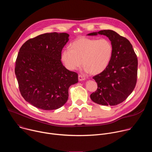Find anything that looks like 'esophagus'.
Masks as SVG:
<instances>
[{"label": "esophagus", "mask_w": 152, "mask_h": 152, "mask_svg": "<svg viewBox=\"0 0 152 152\" xmlns=\"http://www.w3.org/2000/svg\"><path fill=\"white\" fill-rule=\"evenodd\" d=\"M78 79H79V80L81 81V80H85V77L81 75H79V76H78Z\"/></svg>", "instance_id": "esophagus-1"}]
</instances>
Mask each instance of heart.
<instances>
[{"instance_id":"1","label":"heart","mask_w":152,"mask_h":152,"mask_svg":"<svg viewBox=\"0 0 152 152\" xmlns=\"http://www.w3.org/2000/svg\"><path fill=\"white\" fill-rule=\"evenodd\" d=\"M113 54V47L109 39L81 37L73 42L70 48L63 50L61 59L70 70H77L83 63L85 72L97 75L109 66Z\"/></svg>"}]
</instances>
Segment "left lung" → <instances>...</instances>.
<instances>
[{
    "label": "left lung",
    "instance_id": "1",
    "mask_svg": "<svg viewBox=\"0 0 152 152\" xmlns=\"http://www.w3.org/2000/svg\"><path fill=\"white\" fill-rule=\"evenodd\" d=\"M104 35L113 47L107 67L93 78L97 83L91 99L102 105L114 106L124 102L134 91L137 80L138 59L130 41L112 30H102L88 35Z\"/></svg>",
    "mask_w": 152,
    "mask_h": 152
}]
</instances>
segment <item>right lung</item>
I'll return each instance as SVG.
<instances>
[{
  "label": "right lung",
  "mask_w": 152,
  "mask_h": 152,
  "mask_svg": "<svg viewBox=\"0 0 152 152\" xmlns=\"http://www.w3.org/2000/svg\"><path fill=\"white\" fill-rule=\"evenodd\" d=\"M67 33H46L26 41L20 48L15 73L25 100L42 110L62 107L68 100L70 86L78 75L65 67L61 52L69 41Z\"/></svg>",
  "instance_id": "obj_1"
}]
</instances>
